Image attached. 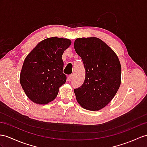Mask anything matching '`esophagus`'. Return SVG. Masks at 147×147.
<instances>
[{
  "mask_svg": "<svg viewBox=\"0 0 147 147\" xmlns=\"http://www.w3.org/2000/svg\"><path fill=\"white\" fill-rule=\"evenodd\" d=\"M73 78V75H70V76H69V77H68V78H67V81L68 82H70L71 80V79Z\"/></svg>",
  "mask_w": 147,
  "mask_h": 147,
  "instance_id": "1",
  "label": "esophagus"
}]
</instances>
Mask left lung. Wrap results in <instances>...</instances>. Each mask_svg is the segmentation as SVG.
I'll list each match as a JSON object with an SVG mask.
<instances>
[{"instance_id": "obj_1", "label": "left lung", "mask_w": 147, "mask_h": 147, "mask_svg": "<svg viewBox=\"0 0 147 147\" xmlns=\"http://www.w3.org/2000/svg\"><path fill=\"white\" fill-rule=\"evenodd\" d=\"M74 49L85 69L84 84L74 89L76 99L86 110L97 111L113 98L121 84V65L116 53L98 38H78Z\"/></svg>"}]
</instances>
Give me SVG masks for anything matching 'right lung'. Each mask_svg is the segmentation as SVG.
Returning <instances> with one entry per match:
<instances>
[{
	"mask_svg": "<svg viewBox=\"0 0 147 147\" xmlns=\"http://www.w3.org/2000/svg\"><path fill=\"white\" fill-rule=\"evenodd\" d=\"M71 44L67 38H45L26 57L20 74V83L31 101L45 105L56 98L59 88L66 82L62 57Z\"/></svg>",
	"mask_w": 147,
	"mask_h": 147,
	"instance_id": "1",
	"label": "right lung"
}]
</instances>
